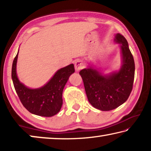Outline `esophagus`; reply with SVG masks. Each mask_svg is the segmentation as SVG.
I'll return each mask as SVG.
<instances>
[{
	"mask_svg": "<svg viewBox=\"0 0 151 151\" xmlns=\"http://www.w3.org/2000/svg\"><path fill=\"white\" fill-rule=\"evenodd\" d=\"M84 66V64L83 62L81 60H78L75 61V68L76 71H79L80 70H81L82 68H83Z\"/></svg>",
	"mask_w": 151,
	"mask_h": 151,
	"instance_id": "obj_1",
	"label": "esophagus"
}]
</instances>
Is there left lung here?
I'll use <instances>...</instances> for the list:
<instances>
[{"label":"left lung","mask_w":151,"mask_h":151,"mask_svg":"<svg viewBox=\"0 0 151 151\" xmlns=\"http://www.w3.org/2000/svg\"><path fill=\"white\" fill-rule=\"evenodd\" d=\"M114 41L121 45L122 66L120 70L103 75L90 66L80 71L88 100L92 106L103 111H111L126 101L134 78V61L127 40L117 33Z\"/></svg>","instance_id":"left-lung-1"}]
</instances>
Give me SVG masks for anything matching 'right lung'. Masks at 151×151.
<instances>
[{
    "label": "right lung",
    "instance_id": "right-lung-1",
    "mask_svg": "<svg viewBox=\"0 0 151 151\" xmlns=\"http://www.w3.org/2000/svg\"><path fill=\"white\" fill-rule=\"evenodd\" d=\"M17 55L12 63V79L15 91L26 109L36 115L49 117L57 114L63 105V91L69 76L75 73L73 64L60 68L42 87L29 88L20 83L17 75Z\"/></svg>",
    "mask_w": 151,
    "mask_h": 151
}]
</instances>
